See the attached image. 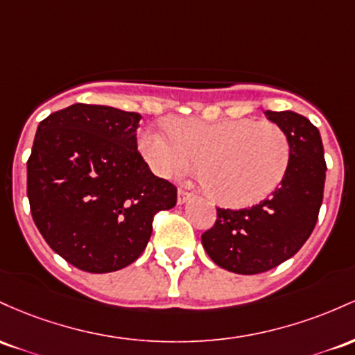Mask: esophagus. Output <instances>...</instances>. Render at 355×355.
Instances as JSON below:
<instances>
[{
  "label": "esophagus",
  "instance_id": "1",
  "mask_svg": "<svg viewBox=\"0 0 355 355\" xmlns=\"http://www.w3.org/2000/svg\"><path fill=\"white\" fill-rule=\"evenodd\" d=\"M189 199H191V194L186 193L184 189L178 191V205H184V202H188Z\"/></svg>",
  "mask_w": 355,
  "mask_h": 355
}]
</instances>
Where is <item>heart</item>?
Returning a JSON list of instances; mask_svg holds the SVG:
<instances>
[{"label":"heart","instance_id":"b5f03b06","mask_svg":"<svg viewBox=\"0 0 355 355\" xmlns=\"http://www.w3.org/2000/svg\"><path fill=\"white\" fill-rule=\"evenodd\" d=\"M139 150L162 179L186 176L198 162L206 194L228 208H245L268 198L284 181L292 157L285 130L254 119H178L169 124V134L146 129Z\"/></svg>","mask_w":355,"mask_h":355}]
</instances>
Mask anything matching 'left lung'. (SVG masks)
Masks as SVG:
<instances>
[{"mask_svg":"<svg viewBox=\"0 0 355 355\" xmlns=\"http://www.w3.org/2000/svg\"><path fill=\"white\" fill-rule=\"evenodd\" d=\"M265 115L285 130L292 146L284 181L253 208H218L216 223L201 236L211 260L238 275L268 272L292 258L315 228L324 198L327 166L317 127L292 110Z\"/></svg>","mask_w":355,"mask_h":355,"instance_id":"1","label":"left lung"}]
</instances>
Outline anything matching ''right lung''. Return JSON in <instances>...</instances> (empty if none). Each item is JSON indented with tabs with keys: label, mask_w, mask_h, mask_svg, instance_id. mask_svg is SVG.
<instances>
[{
	"label": "right lung",
	"mask_w": 355,
	"mask_h": 355,
	"mask_svg": "<svg viewBox=\"0 0 355 355\" xmlns=\"http://www.w3.org/2000/svg\"><path fill=\"white\" fill-rule=\"evenodd\" d=\"M141 115L73 103L38 124L26 162L31 216L50 248L89 273L117 272L144 252L157 211L178 191L137 153Z\"/></svg>",
	"instance_id": "obj_1"
}]
</instances>
